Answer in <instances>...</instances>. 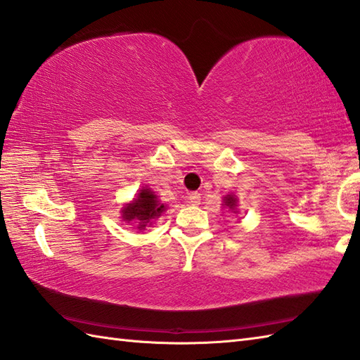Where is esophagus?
<instances>
[{"label":"esophagus","instance_id":"obj_1","mask_svg":"<svg viewBox=\"0 0 360 360\" xmlns=\"http://www.w3.org/2000/svg\"><path fill=\"white\" fill-rule=\"evenodd\" d=\"M188 200H189V203L191 205H200V194L198 193H191L189 195H188Z\"/></svg>","mask_w":360,"mask_h":360}]
</instances>
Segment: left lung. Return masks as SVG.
Wrapping results in <instances>:
<instances>
[{
	"mask_svg": "<svg viewBox=\"0 0 360 360\" xmlns=\"http://www.w3.org/2000/svg\"><path fill=\"white\" fill-rule=\"evenodd\" d=\"M236 198L233 197V195H228V197H225V205L226 206H229L231 210H234V206H236Z\"/></svg>",
	"mask_w": 360,
	"mask_h": 360,
	"instance_id": "left-lung-1",
	"label": "left lung"
}]
</instances>
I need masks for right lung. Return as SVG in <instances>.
<instances>
[{"instance_id":"obj_1","label":"right lung","mask_w":360,"mask_h":360,"mask_svg":"<svg viewBox=\"0 0 360 360\" xmlns=\"http://www.w3.org/2000/svg\"><path fill=\"white\" fill-rule=\"evenodd\" d=\"M165 210V205L158 203L157 197L154 193H150V189H141L139 197L123 210V219L126 221L139 220V228L145 229L148 223L155 217H160Z\"/></svg>"}]
</instances>
